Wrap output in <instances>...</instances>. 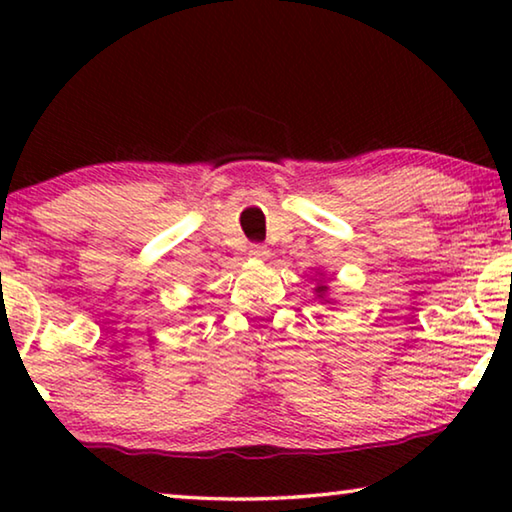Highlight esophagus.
Returning <instances> with one entry per match:
<instances>
[{"label":"esophagus","mask_w":512,"mask_h":512,"mask_svg":"<svg viewBox=\"0 0 512 512\" xmlns=\"http://www.w3.org/2000/svg\"><path fill=\"white\" fill-rule=\"evenodd\" d=\"M250 257H253V259H259V262H264V259H268V250H266V246H259V244L250 246Z\"/></svg>","instance_id":"obj_1"}]
</instances>
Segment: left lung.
I'll return each mask as SVG.
<instances>
[{"label": "left lung", "mask_w": 512, "mask_h": 512, "mask_svg": "<svg viewBox=\"0 0 512 512\" xmlns=\"http://www.w3.org/2000/svg\"><path fill=\"white\" fill-rule=\"evenodd\" d=\"M325 291H327L325 284H318V287H316V296H318L320 300H323V298H325Z\"/></svg>", "instance_id": "left-lung-1"}]
</instances>
